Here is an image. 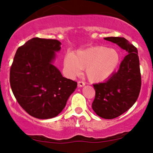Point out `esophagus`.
I'll return each mask as SVG.
<instances>
[{
	"mask_svg": "<svg viewBox=\"0 0 153 153\" xmlns=\"http://www.w3.org/2000/svg\"><path fill=\"white\" fill-rule=\"evenodd\" d=\"M85 85V83L84 82V81H78V85L79 87H83V86H84Z\"/></svg>",
	"mask_w": 153,
	"mask_h": 153,
	"instance_id": "esophagus-1",
	"label": "esophagus"
}]
</instances>
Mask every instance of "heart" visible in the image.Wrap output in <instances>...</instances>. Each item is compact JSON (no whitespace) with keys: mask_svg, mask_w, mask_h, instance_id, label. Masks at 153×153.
Here are the masks:
<instances>
[{"mask_svg":"<svg viewBox=\"0 0 153 153\" xmlns=\"http://www.w3.org/2000/svg\"><path fill=\"white\" fill-rule=\"evenodd\" d=\"M120 62L116 50L105 47H93L74 54L68 53L64 66L70 76L78 75L84 69L85 76L92 82L103 81L111 76Z\"/></svg>","mask_w":153,"mask_h":153,"instance_id":"obj_1","label":"heart"}]
</instances>
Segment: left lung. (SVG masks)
<instances>
[{
    "mask_svg": "<svg viewBox=\"0 0 153 153\" xmlns=\"http://www.w3.org/2000/svg\"><path fill=\"white\" fill-rule=\"evenodd\" d=\"M104 39L116 44L127 52L119 70L104 83L93 84L95 97L92 108L101 118L114 119L126 112L135 103L141 86L137 49L124 37Z\"/></svg>",
    "mask_w": 153,
    "mask_h": 153,
    "instance_id": "1",
    "label": "left lung"
}]
</instances>
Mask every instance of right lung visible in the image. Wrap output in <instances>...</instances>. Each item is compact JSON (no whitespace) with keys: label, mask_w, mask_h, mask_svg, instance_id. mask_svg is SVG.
Listing matches in <instances>:
<instances>
[{"label":"right lung","mask_w":153,"mask_h":153,"mask_svg":"<svg viewBox=\"0 0 153 153\" xmlns=\"http://www.w3.org/2000/svg\"><path fill=\"white\" fill-rule=\"evenodd\" d=\"M60 45L57 39L34 37L19 47L14 56L10 86L19 105L35 118L57 116L77 86L51 63Z\"/></svg>","instance_id":"obj_1"}]
</instances>
